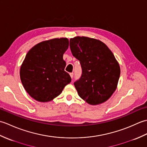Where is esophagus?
Listing matches in <instances>:
<instances>
[{
	"mask_svg": "<svg viewBox=\"0 0 147 147\" xmlns=\"http://www.w3.org/2000/svg\"><path fill=\"white\" fill-rule=\"evenodd\" d=\"M69 74H70V76H71V78H73V75H74V73H71Z\"/></svg>",
	"mask_w": 147,
	"mask_h": 147,
	"instance_id": "1",
	"label": "esophagus"
}]
</instances>
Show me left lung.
I'll return each mask as SVG.
<instances>
[{
	"instance_id": "obj_1",
	"label": "left lung",
	"mask_w": 147,
	"mask_h": 147,
	"mask_svg": "<svg viewBox=\"0 0 147 147\" xmlns=\"http://www.w3.org/2000/svg\"><path fill=\"white\" fill-rule=\"evenodd\" d=\"M69 45L82 68V76L74 83L78 95L90 105L106 102L116 90L121 73L113 53L100 40L86 36L71 38Z\"/></svg>"
}]
</instances>
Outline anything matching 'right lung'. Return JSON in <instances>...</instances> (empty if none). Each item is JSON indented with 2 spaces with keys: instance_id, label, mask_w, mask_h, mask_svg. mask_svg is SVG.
Wrapping results in <instances>:
<instances>
[{
  "instance_id": "add662e5",
  "label": "right lung",
  "mask_w": 147,
  "mask_h": 147,
  "mask_svg": "<svg viewBox=\"0 0 147 147\" xmlns=\"http://www.w3.org/2000/svg\"><path fill=\"white\" fill-rule=\"evenodd\" d=\"M68 47L67 38H54L38 43L27 53L21 65L20 78L26 92L36 100H52L71 82L63 59Z\"/></svg>"
}]
</instances>
